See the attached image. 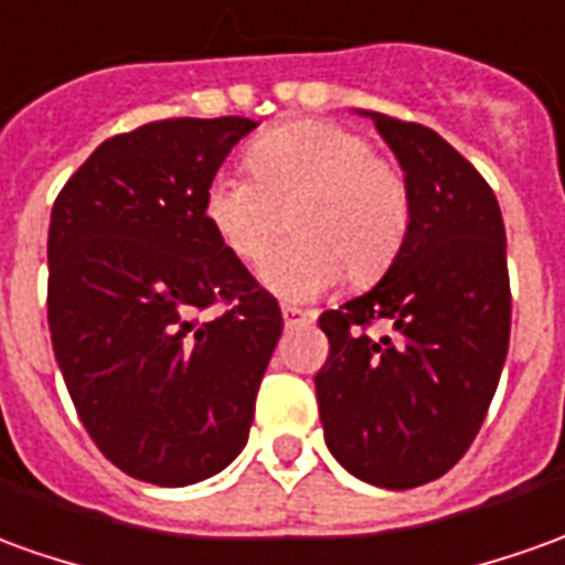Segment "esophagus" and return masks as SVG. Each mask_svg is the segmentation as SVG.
<instances>
[{
    "label": "esophagus",
    "mask_w": 565,
    "mask_h": 565,
    "mask_svg": "<svg viewBox=\"0 0 565 565\" xmlns=\"http://www.w3.org/2000/svg\"><path fill=\"white\" fill-rule=\"evenodd\" d=\"M281 315H284V323H287V327H296V323H311V318H315L311 311L296 309V306H284Z\"/></svg>",
    "instance_id": "1"
}]
</instances>
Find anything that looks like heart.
<instances>
[{
  "instance_id": "1",
  "label": "heart",
  "mask_w": 565,
  "mask_h": 565,
  "mask_svg": "<svg viewBox=\"0 0 565 565\" xmlns=\"http://www.w3.org/2000/svg\"><path fill=\"white\" fill-rule=\"evenodd\" d=\"M247 164L250 173L216 171L201 211L223 250L250 266L269 254L284 211L295 207L296 238L263 269L271 294L306 302L345 275L351 284H370L392 269L413 216L409 186L364 134L299 118L256 137Z\"/></svg>"
}]
</instances>
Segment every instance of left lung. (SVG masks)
Wrapping results in <instances>:
<instances>
[{"label":"left lung","mask_w":565,"mask_h":565,"mask_svg":"<svg viewBox=\"0 0 565 565\" xmlns=\"http://www.w3.org/2000/svg\"><path fill=\"white\" fill-rule=\"evenodd\" d=\"M409 186V232L370 294L323 311L330 354L315 376L323 440L373 487L444 477L487 419L511 337L499 201L431 128L373 113ZM385 320L388 338L369 327Z\"/></svg>","instance_id":"obj_1"}]
</instances>
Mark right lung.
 Wrapping results in <instances>:
<instances>
[{
	"label": "right lung",
	"mask_w": 565,
	"mask_h": 565,
	"mask_svg": "<svg viewBox=\"0 0 565 565\" xmlns=\"http://www.w3.org/2000/svg\"><path fill=\"white\" fill-rule=\"evenodd\" d=\"M256 121L161 118L100 143L51 207L49 330L90 440L186 487L247 444L284 321L204 220L207 180ZM223 305L216 319L201 310Z\"/></svg>",
	"instance_id": "1"
}]
</instances>
